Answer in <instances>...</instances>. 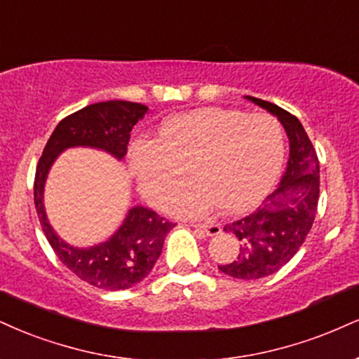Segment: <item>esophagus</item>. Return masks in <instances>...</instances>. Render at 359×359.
Segmentation results:
<instances>
[{
  "label": "esophagus",
  "instance_id": "34e87169",
  "mask_svg": "<svg viewBox=\"0 0 359 359\" xmlns=\"http://www.w3.org/2000/svg\"><path fill=\"white\" fill-rule=\"evenodd\" d=\"M194 227L198 229V231L205 232L207 236H217L221 234V226L214 222H205V224H194Z\"/></svg>",
  "mask_w": 359,
  "mask_h": 359
}]
</instances>
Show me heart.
<instances>
[{
  "label": "heart",
  "instance_id": "b5f03b06",
  "mask_svg": "<svg viewBox=\"0 0 359 359\" xmlns=\"http://www.w3.org/2000/svg\"><path fill=\"white\" fill-rule=\"evenodd\" d=\"M284 158L283 128L266 114L232 109H201L172 116L155 140L137 142L130 168L137 187L154 205H165L187 179L170 210L201 217L214 207L243 212L273 187Z\"/></svg>",
  "mask_w": 359,
  "mask_h": 359
}]
</instances>
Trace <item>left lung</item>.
<instances>
[{
	"mask_svg": "<svg viewBox=\"0 0 359 359\" xmlns=\"http://www.w3.org/2000/svg\"><path fill=\"white\" fill-rule=\"evenodd\" d=\"M278 116L289 138L286 172L252 214L226 224L241 241L236 261L219 266L224 274L252 280L278 273L303 245L313 227L319 198V161L299 120L274 103L245 97Z\"/></svg>",
	"mask_w": 359,
	"mask_h": 359,
	"instance_id": "obj_1",
	"label": "left lung"
}]
</instances>
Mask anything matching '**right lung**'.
<instances>
[{
	"label": "right lung",
	"instance_id": "1",
	"mask_svg": "<svg viewBox=\"0 0 359 359\" xmlns=\"http://www.w3.org/2000/svg\"><path fill=\"white\" fill-rule=\"evenodd\" d=\"M147 110L149 107L142 103L110 100L93 103L65 116L46 142L34 175V207L55 254L81 280L107 291L128 289L145 279L161 256L165 236L175 224L147 207L135 205L105 243L75 248L65 243L50 226L43 204L45 182L56 157L72 147L100 149L122 161L133 125L144 118Z\"/></svg>",
	"mask_w": 359,
	"mask_h": 359
}]
</instances>
